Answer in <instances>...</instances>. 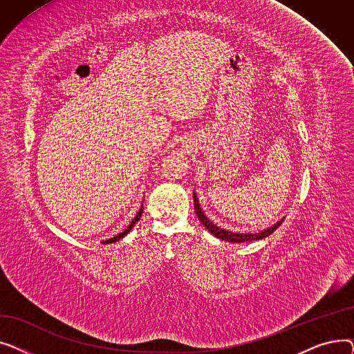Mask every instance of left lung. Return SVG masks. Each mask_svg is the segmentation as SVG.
Segmentation results:
<instances>
[{"label":"left lung","mask_w":354,"mask_h":354,"mask_svg":"<svg viewBox=\"0 0 354 354\" xmlns=\"http://www.w3.org/2000/svg\"><path fill=\"white\" fill-rule=\"evenodd\" d=\"M196 196H194L195 199ZM195 212L199 218V221L202 222L203 225H205V228L212 234L215 235L216 238L222 239V241H230V243H247V241H255V239H263V238H267L268 235H271L278 227L281 225V222H278V224H275L274 227L268 228V230H264L258 234H238V232H231V231H227V230H222L219 227H216L215 224H212V222L205 216V214L202 212V209L199 208V203L198 201L195 199Z\"/></svg>","instance_id":"left-lung-1"}]
</instances>
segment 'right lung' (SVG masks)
Masks as SVG:
<instances>
[{
  "label": "right lung",
  "mask_w": 354,
  "mask_h": 354,
  "mask_svg": "<svg viewBox=\"0 0 354 354\" xmlns=\"http://www.w3.org/2000/svg\"><path fill=\"white\" fill-rule=\"evenodd\" d=\"M142 212H143V208H140V211L138 212V215L135 216V219H133L132 222H130V224H129V227H127V228H126V230H124L123 232H120L119 235H116V236H113V238H110V239L107 241V243H116V241L122 239V238H123V236H124V235H126V234H127V232H129L130 230H132V228H133V225L136 224V222H138V221L140 219V216H142Z\"/></svg>",
  "instance_id": "obj_1"
}]
</instances>
